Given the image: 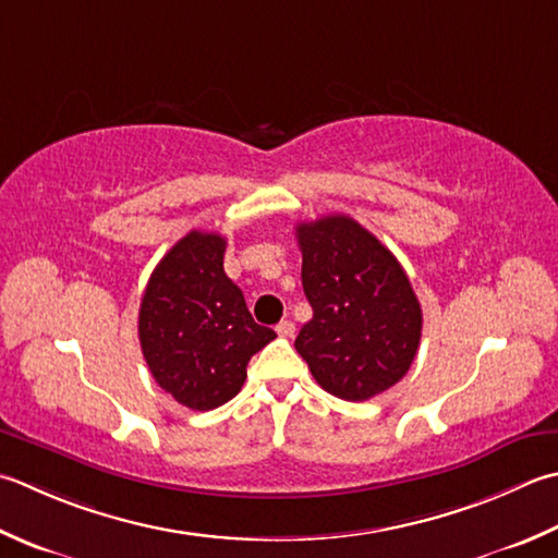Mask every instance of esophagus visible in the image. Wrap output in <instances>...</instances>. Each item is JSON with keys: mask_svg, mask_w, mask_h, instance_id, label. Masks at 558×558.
<instances>
[{"mask_svg": "<svg viewBox=\"0 0 558 558\" xmlns=\"http://www.w3.org/2000/svg\"><path fill=\"white\" fill-rule=\"evenodd\" d=\"M276 331H278L280 338H292L294 336V324L292 322H280L276 326Z\"/></svg>", "mask_w": 558, "mask_h": 558, "instance_id": "obj_1", "label": "esophagus"}]
</instances>
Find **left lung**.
I'll use <instances>...</instances> for the list:
<instances>
[{
    "instance_id": "obj_1",
    "label": "left lung",
    "mask_w": 558,
    "mask_h": 558,
    "mask_svg": "<svg viewBox=\"0 0 558 558\" xmlns=\"http://www.w3.org/2000/svg\"><path fill=\"white\" fill-rule=\"evenodd\" d=\"M302 288L314 316L294 338L329 395L367 401L409 373L423 314L397 256L348 215L298 225Z\"/></svg>"
}]
</instances>
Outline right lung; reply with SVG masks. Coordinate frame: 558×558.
I'll use <instances>...</instances> for the list:
<instances>
[{
    "label": "right lung",
    "instance_id": "right-lung-1",
    "mask_svg": "<svg viewBox=\"0 0 558 558\" xmlns=\"http://www.w3.org/2000/svg\"><path fill=\"white\" fill-rule=\"evenodd\" d=\"M227 239L185 234L163 256L142 294L140 345L157 385L183 407L210 411L239 395L246 365L276 331L248 314L225 272Z\"/></svg>",
    "mask_w": 558,
    "mask_h": 558
}]
</instances>
